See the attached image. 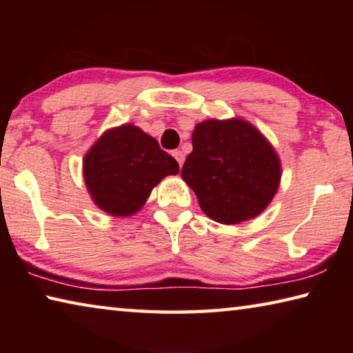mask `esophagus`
I'll return each instance as SVG.
<instances>
[{
    "instance_id": "34e87169",
    "label": "esophagus",
    "mask_w": 353,
    "mask_h": 353,
    "mask_svg": "<svg viewBox=\"0 0 353 353\" xmlns=\"http://www.w3.org/2000/svg\"><path fill=\"white\" fill-rule=\"evenodd\" d=\"M172 155H174V159L177 160V163L179 165H183V160H185V155H183V152L181 151V149H176V151H172Z\"/></svg>"
}]
</instances>
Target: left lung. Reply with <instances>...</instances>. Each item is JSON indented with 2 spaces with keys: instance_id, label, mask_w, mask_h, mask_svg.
I'll return each mask as SVG.
<instances>
[{
  "instance_id": "1",
  "label": "left lung",
  "mask_w": 353,
  "mask_h": 353,
  "mask_svg": "<svg viewBox=\"0 0 353 353\" xmlns=\"http://www.w3.org/2000/svg\"><path fill=\"white\" fill-rule=\"evenodd\" d=\"M274 148L243 119H207L193 132L183 181L207 216L221 224L255 218L272 201L280 182Z\"/></svg>"
}]
</instances>
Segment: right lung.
I'll return each instance as SVG.
<instances>
[{"label": "right lung", "mask_w": 353, "mask_h": 353, "mask_svg": "<svg viewBox=\"0 0 353 353\" xmlns=\"http://www.w3.org/2000/svg\"><path fill=\"white\" fill-rule=\"evenodd\" d=\"M177 172L176 159L132 124L107 130L83 159V179L94 204L113 216L139 212L155 185Z\"/></svg>", "instance_id": "obj_1"}]
</instances>
